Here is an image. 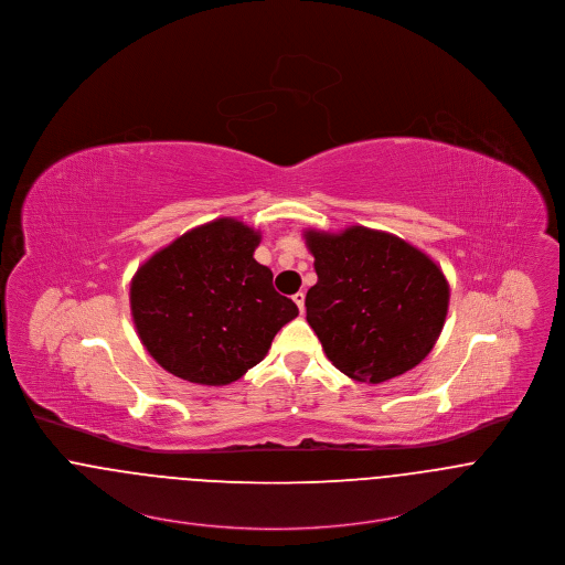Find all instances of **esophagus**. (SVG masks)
Returning <instances> with one entry per match:
<instances>
[{
    "instance_id": "obj_1",
    "label": "esophagus",
    "mask_w": 565,
    "mask_h": 565,
    "mask_svg": "<svg viewBox=\"0 0 565 565\" xmlns=\"http://www.w3.org/2000/svg\"><path fill=\"white\" fill-rule=\"evenodd\" d=\"M305 300H307V296H305L302 291H298V294L294 296V302L298 305V308H300V312H305Z\"/></svg>"
}]
</instances>
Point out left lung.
<instances>
[{
	"instance_id": "8db88e82",
	"label": "left lung",
	"mask_w": 565,
	"mask_h": 565,
	"mask_svg": "<svg viewBox=\"0 0 565 565\" xmlns=\"http://www.w3.org/2000/svg\"><path fill=\"white\" fill-rule=\"evenodd\" d=\"M305 239L317 271L308 326L339 371L380 384L431 352L449 310V282L431 258L366 226L307 231Z\"/></svg>"
}]
</instances>
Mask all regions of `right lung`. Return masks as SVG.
I'll list each match as a JSON object with an SVG mask.
<instances>
[{
  "mask_svg": "<svg viewBox=\"0 0 565 565\" xmlns=\"http://www.w3.org/2000/svg\"><path fill=\"white\" fill-rule=\"evenodd\" d=\"M255 228L235 217L196 226L154 253L131 280L142 345L168 373L205 386L239 380L265 359L298 307L255 260Z\"/></svg>",
  "mask_w": 565,
  "mask_h": 565,
  "instance_id": "obj_1",
  "label": "right lung"
}]
</instances>
